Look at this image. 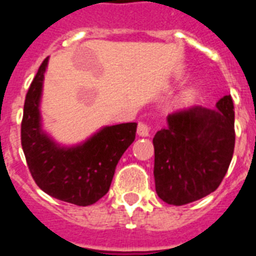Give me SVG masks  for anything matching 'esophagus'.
Instances as JSON below:
<instances>
[{
    "label": "esophagus",
    "mask_w": 256,
    "mask_h": 256,
    "mask_svg": "<svg viewBox=\"0 0 256 256\" xmlns=\"http://www.w3.org/2000/svg\"><path fill=\"white\" fill-rule=\"evenodd\" d=\"M138 135L139 136H150V126L144 122H139L138 125Z\"/></svg>",
    "instance_id": "obj_1"
}]
</instances>
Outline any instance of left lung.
I'll return each mask as SVG.
<instances>
[{"instance_id":"1","label":"left lung","mask_w":256,"mask_h":256,"mask_svg":"<svg viewBox=\"0 0 256 256\" xmlns=\"http://www.w3.org/2000/svg\"><path fill=\"white\" fill-rule=\"evenodd\" d=\"M234 106L230 95L208 110L200 106L168 116L154 146L156 192L175 206L214 192L226 176L234 150Z\"/></svg>"}]
</instances>
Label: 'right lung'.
<instances>
[{"label":"right lung","instance_id":"add662e5","mask_svg":"<svg viewBox=\"0 0 256 256\" xmlns=\"http://www.w3.org/2000/svg\"><path fill=\"white\" fill-rule=\"evenodd\" d=\"M48 58L33 78L22 120V146L36 184L48 194L88 206L106 194L116 166L136 134V122L106 126L81 146L62 148L41 130L40 98Z\"/></svg>","mask_w":256,"mask_h":256}]
</instances>
